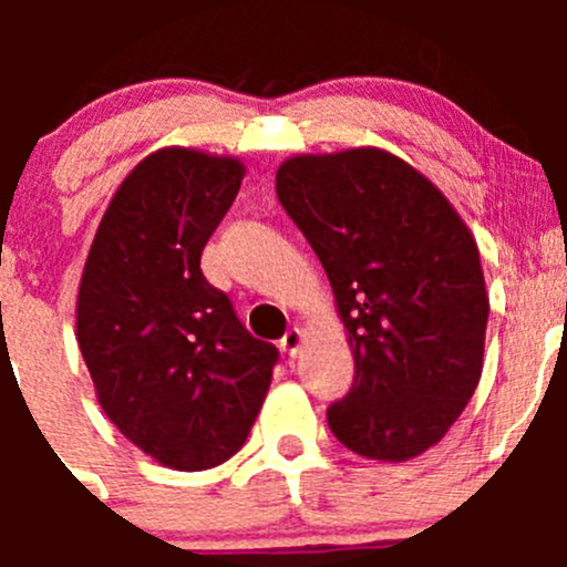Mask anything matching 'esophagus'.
<instances>
[{
	"instance_id": "obj_1",
	"label": "esophagus",
	"mask_w": 567,
	"mask_h": 567,
	"mask_svg": "<svg viewBox=\"0 0 567 567\" xmlns=\"http://www.w3.org/2000/svg\"><path fill=\"white\" fill-rule=\"evenodd\" d=\"M305 340H307L305 331H301V329H290L288 334L282 337V342H279V348H282V351L288 353L290 359H296L301 353V348H305Z\"/></svg>"
}]
</instances>
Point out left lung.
<instances>
[{"label": "left lung", "mask_w": 567, "mask_h": 567, "mask_svg": "<svg viewBox=\"0 0 567 567\" xmlns=\"http://www.w3.org/2000/svg\"><path fill=\"white\" fill-rule=\"evenodd\" d=\"M277 194L334 290L353 386L326 416L351 453L411 461L483 375L488 293L472 230L420 169L381 147L279 164Z\"/></svg>", "instance_id": "1"}]
</instances>
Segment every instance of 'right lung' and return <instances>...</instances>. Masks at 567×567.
I'll return each mask as SVG.
<instances>
[{
	"label": "right lung",
	"mask_w": 567,
	"mask_h": 567,
	"mask_svg": "<svg viewBox=\"0 0 567 567\" xmlns=\"http://www.w3.org/2000/svg\"><path fill=\"white\" fill-rule=\"evenodd\" d=\"M244 175L236 156L194 147L145 156L114 192L79 282L76 340L101 409L177 472L244 447L279 359L199 268Z\"/></svg>",
	"instance_id": "obj_1"
}]
</instances>
